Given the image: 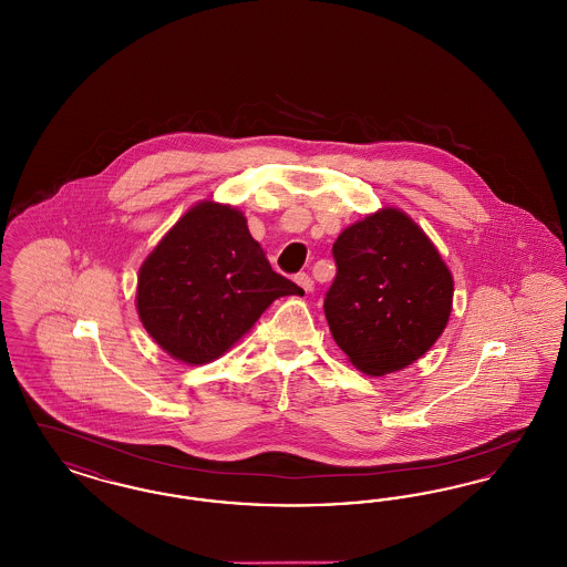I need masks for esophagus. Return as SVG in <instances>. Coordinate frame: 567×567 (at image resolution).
<instances>
[{
    "label": "esophagus",
    "mask_w": 567,
    "mask_h": 567,
    "mask_svg": "<svg viewBox=\"0 0 567 567\" xmlns=\"http://www.w3.org/2000/svg\"><path fill=\"white\" fill-rule=\"evenodd\" d=\"M295 282H297L306 293L315 291V280H312L308 274H297V276H295Z\"/></svg>",
    "instance_id": "34e87169"
}]
</instances>
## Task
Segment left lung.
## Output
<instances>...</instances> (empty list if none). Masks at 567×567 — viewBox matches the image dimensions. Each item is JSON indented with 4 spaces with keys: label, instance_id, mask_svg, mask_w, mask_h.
I'll return each mask as SVG.
<instances>
[{
    "label": "left lung",
    "instance_id": "obj_1",
    "mask_svg": "<svg viewBox=\"0 0 567 567\" xmlns=\"http://www.w3.org/2000/svg\"><path fill=\"white\" fill-rule=\"evenodd\" d=\"M333 259L324 317L348 361L380 378L424 357L453 299L452 272L424 229L385 206L341 231Z\"/></svg>",
    "mask_w": 567,
    "mask_h": 567
}]
</instances>
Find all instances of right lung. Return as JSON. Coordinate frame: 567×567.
Segmentation results:
<instances>
[{
  "instance_id": "add662e5",
  "label": "right lung",
  "mask_w": 567,
  "mask_h": 567,
  "mask_svg": "<svg viewBox=\"0 0 567 567\" xmlns=\"http://www.w3.org/2000/svg\"><path fill=\"white\" fill-rule=\"evenodd\" d=\"M301 293L274 272L238 208L204 200L143 261L136 312L173 359L204 364L249 333L274 299Z\"/></svg>"
}]
</instances>
